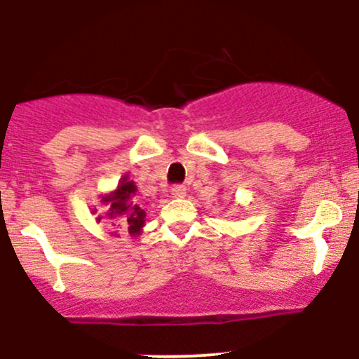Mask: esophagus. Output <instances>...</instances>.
<instances>
[{"label":"esophagus","mask_w":359,"mask_h":359,"mask_svg":"<svg viewBox=\"0 0 359 359\" xmlns=\"http://www.w3.org/2000/svg\"><path fill=\"white\" fill-rule=\"evenodd\" d=\"M171 195L176 198L184 197V195H187V188H184L183 184H175V187L171 188Z\"/></svg>","instance_id":"34e87169"}]
</instances>
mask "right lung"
I'll list each match as a JSON object with an SVG mask.
<instances>
[{"label":"right lung","instance_id":"right-lung-1","mask_svg":"<svg viewBox=\"0 0 359 359\" xmlns=\"http://www.w3.org/2000/svg\"><path fill=\"white\" fill-rule=\"evenodd\" d=\"M134 195H136V184H134V181L127 178V176H123L120 180L116 190L113 194H109L108 197L102 198V202H108L109 218H113V216H122L123 229L129 233H133V236H136V233H140L141 226L144 225V216L147 215L141 209V205L137 204Z\"/></svg>","mask_w":359,"mask_h":359}]
</instances>
